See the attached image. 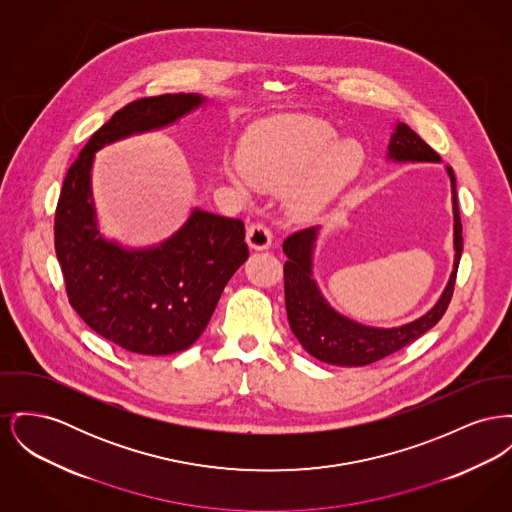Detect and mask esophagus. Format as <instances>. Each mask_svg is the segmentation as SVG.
Wrapping results in <instances>:
<instances>
[{
    "label": "esophagus",
    "mask_w": 512,
    "mask_h": 512,
    "mask_svg": "<svg viewBox=\"0 0 512 512\" xmlns=\"http://www.w3.org/2000/svg\"><path fill=\"white\" fill-rule=\"evenodd\" d=\"M272 243L271 230L265 226V224H251L247 228V245L255 251H263V249H269Z\"/></svg>",
    "instance_id": "1"
}]
</instances>
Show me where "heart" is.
<instances>
[{"instance_id":"heart-1","label":"heart","mask_w":512,"mask_h":512,"mask_svg":"<svg viewBox=\"0 0 512 512\" xmlns=\"http://www.w3.org/2000/svg\"><path fill=\"white\" fill-rule=\"evenodd\" d=\"M243 173L228 178L247 193L284 189L286 212L309 222L325 211L360 172L363 151L352 139H336L331 123L311 116H278L251 129L240 151Z\"/></svg>"}]
</instances>
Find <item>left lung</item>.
<instances>
[{
  "mask_svg": "<svg viewBox=\"0 0 512 512\" xmlns=\"http://www.w3.org/2000/svg\"><path fill=\"white\" fill-rule=\"evenodd\" d=\"M387 160L391 162H441V156L433 151L416 131L406 123H396L389 141ZM451 178L452 193V243L454 263L449 282L437 303L418 319L391 327H369L338 313L325 296L313 276V253L319 238V226L307 228L288 236L282 249L288 257L284 263V296L290 329L300 340L301 346L317 360L340 365L361 367L373 361L383 360L404 346L418 340L421 334L439 323L451 303L456 271L462 255V224L456 199V178L451 166H447Z\"/></svg>",
  "mask_w": 512,
  "mask_h": 512,
  "instance_id": "left-lung-1",
  "label": "left lung"
}]
</instances>
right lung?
<instances>
[{
  "instance_id": "obj_1",
  "label": "right lung",
  "mask_w": 512,
  "mask_h": 512,
  "mask_svg": "<svg viewBox=\"0 0 512 512\" xmlns=\"http://www.w3.org/2000/svg\"><path fill=\"white\" fill-rule=\"evenodd\" d=\"M207 104L201 94L141 98L106 121L69 168L56 211V255L69 303L127 352L168 356L189 348L211 321L224 286L247 261L241 220L193 209L156 245L104 238L92 199L94 156L131 135L170 127Z\"/></svg>"
}]
</instances>
